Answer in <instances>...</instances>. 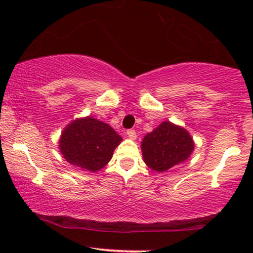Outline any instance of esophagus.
<instances>
[{
	"label": "esophagus",
	"mask_w": 253,
	"mask_h": 253,
	"mask_svg": "<svg viewBox=\"0 0 253 253\" xmlns=\"http://www.w3.org/2000/svg\"><path fill=\"white\" fill-rule=\"evenodd\" d=\"M126 134H127V136H128L129 139H132V140H134V139L136 138V132H135L134 129H128V130H127Z\"/></svg>",
	"instance_id": "1"
}]
</instances>
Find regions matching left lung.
Segmentation results:
<instances>
[{"label":"left lung","mask_w":253,"mask_h":253,"mask_svg":"<svg viewBox=\"0 0 253 253\" xmlns=\"http://www.w3.org/2000/svg\"><path fill=\"white\" fill-rule=\"evenodd\" d=\"M194 141L183 127L164 121L144 136L141 143L144 162L150 169L163 172L189 158Z\"/></svg>","instance_id":"left-lung-1"}]
</instances>
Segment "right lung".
I'll use <instances>...</instances> for the list:
<instances>
[{"mask_svg": "<svg viewBox=\"0 0 253 253\" xmlns=\"http://www.w3.org/2000/svg\"><path fill=\"white\" fill-rule=\"evenodd\" d=\"M121 140L123 138L109 125L86 117L66 126L60 136L59 149L68 163L95 172L112 159Z\"/></svg>", "mask_w": 253, "mask_h": 253, "instance_id": "add662e5", "label": "right lung"}]
</instances>
